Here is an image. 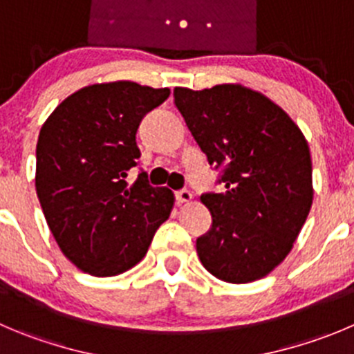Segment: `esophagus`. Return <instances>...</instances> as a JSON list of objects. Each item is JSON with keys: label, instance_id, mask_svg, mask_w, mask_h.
Returning a JSON list of instances; mask_svg holds the SVG:
<instances>
[{"label": "esophagus", "instance_id": "esophagus-1", "mask_svg": "<svg viewBox=\"0 0 354 354\" xmlns=\"http://www.w3.org/2000/svg\"><path fill=\"white\" fill-rule=\"evenodd\" d=\"M175 200L179 201V203H189V201L193 200V194H191V191L187 189L175 191Z\"/></svg>", "mask_w": 354, "mask_h": 354}]
</instances>
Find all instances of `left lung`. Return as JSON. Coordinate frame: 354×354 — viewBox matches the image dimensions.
Listing matches in <instances>:
<instances>
[{
  "instance_id": "8db88e82",
  "label": "left lung",
  "mask_w": 354,
  "mask_h": 354,
  "mask_svg": "<svg viewBox=\"0 0 354 354\" xmlns=\"http://www.w3.org/2000/svg\"><path fill=\"white\" fill-rule=\"evenodd\" d=\"M224 193H205L212 227L196 240L208 272L227 283L261 280L294 247L313 203L308 142L280 106L241 85L175 88Z\"/></svg>"
}]
</instances>
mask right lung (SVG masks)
I'll return each instance as SVG.
<instances>
[{"instance_id":"obj_1","label":"right lung","mask_w":354,"mask_h":354,"mask_svg":"<svg viewBox=\"0 0 354 354\" xmlns=\"http://www.w3.org/2000/svg\"><path fill=\"white\" fill-rule=\"evenodd\" d=\"M168 88L133 82L90 85L55 107L36 146V193L62 254L92 276H116L140 262L170 217L174 193L130 168L136 133Z\"/></svg>"}]
</instances>
